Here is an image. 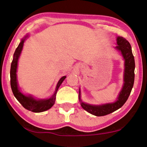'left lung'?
<instances>
[{
  "instance_id": "left-lung-1",
  "label": "left lung",
  "mask_w": 147,
  "mask_h": 147,
  "mask_svg": "<svg viewBox=\"0 0 147 147\" xmlns=\"http://www.w3.org/2000/svg\"><path fill=\"white\" fill-rule=\"evenodd\" d=\"M116 41L117 46L115 48L121 53L124 60V84L117 100L114 102L100 105H93L84 102L81 99V92L79 89L78 98L81 106L88 112L95 116L106 115L121 108L127 100L134 86L135 76V60L131 51V45L130 43L123 37L117 36Z\"/></svg>"
}]
</instances>
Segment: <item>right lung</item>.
Wrapping results in <instances>:
<instances>
[{"label":"right lung","instance_id":"add662e5","mask_svg":"<svg viewBox=\"0 0 147 147\" xmlns=\"http://www.w3.org/2000/svg\"><path fill=\"white\" fill-rule=\"evenodd\" d=\"M29 37V35L27 34L21 39V42L19 44L18 47L15 51L13 60H12L10 69V84L11 88L15 97L17 98L21 105L24 108L35 113H40L43 111H47L53 106L56 100V93L58 90L59 86L63 82V81L66 78V76H62L59 79L58 84H57L56 89L54 92V94L51 97L48 98H39L37 99L31 94H23L20 90L18 85V82L17 79V69L18 66V61L19 57L21 56L22 50L23 48L24 43L26 39Z\"/></svg>","mask_w":147,"mask_h":147}]
</instances>
